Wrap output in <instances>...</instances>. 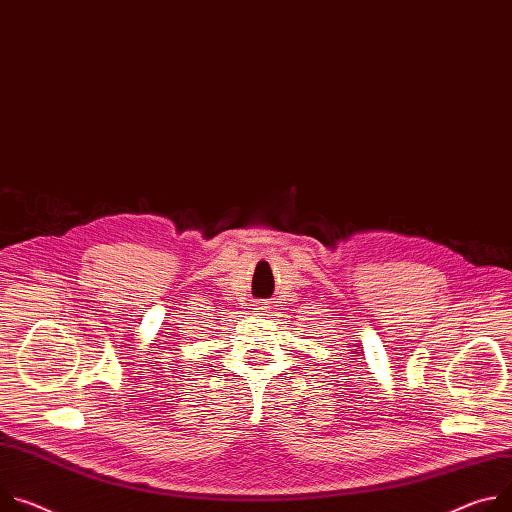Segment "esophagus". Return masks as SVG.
<instances>
[{"label":"esophagus","instance_id":"esophagus-1","mask_svg":"<svg viewBox=\"0 0 512 512\" xmlns=\"http://www.w3.org/2000/svg\"><path fill=\"white\" fill-rule=\"evenodd\" d=\"M257 310H263V312H265V310H267V302H265V300H259V302H257Z\"/></svg>","mask_w":512,"mask_h":512}]
</instances>
